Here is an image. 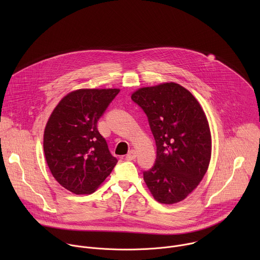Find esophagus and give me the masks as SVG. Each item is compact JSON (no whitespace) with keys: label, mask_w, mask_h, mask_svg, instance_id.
Segmentation results:
<instances>
[{"label":"esophagus","mask_w":260,"mask_h":260,"mask_svg":"<svg viewBox=\"0 0 260 260\" xmlns=\"http://www.w3.org/2000/svg\"><path fill=\"white\" fill-rule=\"evenodd\" d=\"M137 151L135 150V149H132L128 153H127V155H126V159L127 160H134L136 157H137Z\"/></svg>","instance_id":"esophagus-1"}]
</instances>
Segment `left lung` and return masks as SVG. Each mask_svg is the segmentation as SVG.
Instances as JSON below:
<instances>
[{"mask_svg": "<svg viewBox=\"0 0 260 260\" xmlns=\"http://www.w3.org/2000/svg\"><path fill=\"white\" fill-rule=\"evenodd\" d=\"M132 100L144 110L156 143L155 165L143 173L144 181L158 203H179L198 187L209 168L207 116L193 94L175 82L141 87Z\"/></svg>", "mask_w": 260, "mask_h": 260, "instance_id": "left-lung-1", "label": "left lung"}]
</instances>
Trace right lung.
Listing matches in <instances>:
<instances>
[{
    "instance_id": "1",
    "label": "right lung",
    "mask_w": 260,
    "mask_h": 260,
    "mask_svg": "<svg viewBox=\"0 0 260 260\" xmlns=\"http://www.w3.org/2000/svg\"><path fill=\"white\" fill-rule=\"evenodd\" d=\"M119 88H81L66 94L44 129L43 148L54 179L75 194L94 192L117 164L96 122Z\"/></svg>"
}]
</instances>
